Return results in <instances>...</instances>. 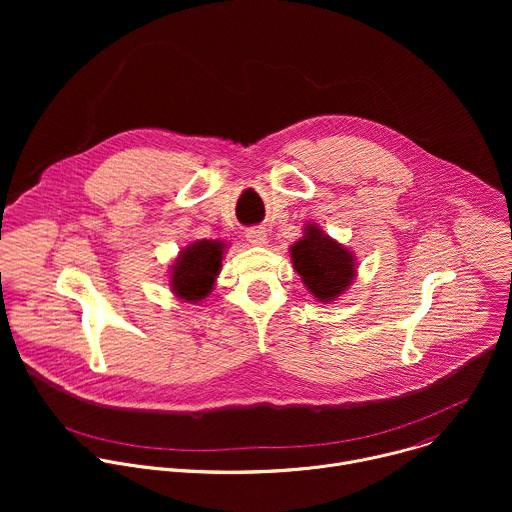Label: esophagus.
<instances>
[{"label": "esophagus", "mask_w": 512, "mask_h": 512, "mask_svg": "<svg viewBox=\"0 0 512 512\" xmlns=\"http://www.w3.org/2000/svg\"><path fill=\"white\" fill-rule=\"evenodd\" d=\"M247 241H249L251 245L261 247V245L267 243V231H265L263 227H251V229L247 231Z\"/></svg>", "instance_id": "34e87169"}]
</instances>
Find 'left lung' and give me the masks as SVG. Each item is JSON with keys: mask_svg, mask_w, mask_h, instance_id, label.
Returning a JSON list of instances; mask_svg holds the SVG:
<instances>
[{"mask_svg": "<svg viewBox=\"0 0 512 512\" xmlns=\"http://www.w3.org/2000/svg\"><path fill=\"white\" fill-rule=\"evenodd\" d=\"M291 261L312 296L326 304L344 294L356 275L354 255L314 223L304 229V239L291 245Z\"/></svg>", "mask_w": 512, "mask_h": 512, "instance_id": "obj_1", "label": "left lung"}]
</instances>
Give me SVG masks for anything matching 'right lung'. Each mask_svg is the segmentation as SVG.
<instances>
[{"label": "right lung", "instance_id": "1", "mask_svg": "<svg viewBox=\"0 0 512 512\" xmlns=\"http://www.w3.org/2000/svg\"><path fill=\"white\" fill-rule=\"evenodd\" d=\"M227 245L223 241H194L180 251L170 271V287L174 294L190 304L204 300L223 267V253Z\"/></svg>", "mask_w": 512, "mask_h": 512}]
</instances>
